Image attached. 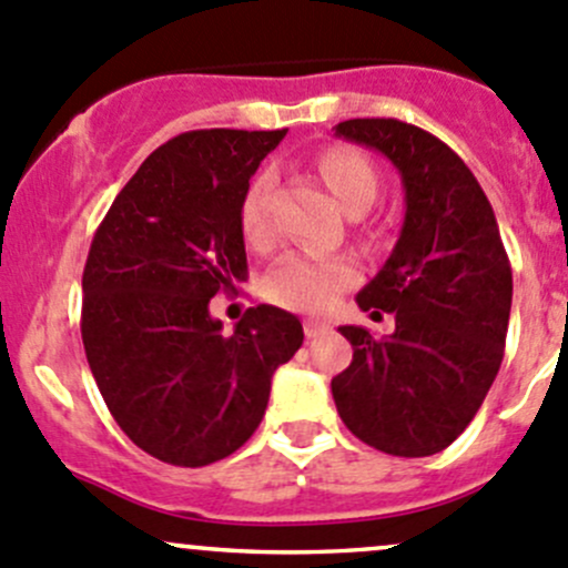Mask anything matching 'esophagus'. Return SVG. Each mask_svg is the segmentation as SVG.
<instances>
[{"label":"esophagus","instance_id":"34e87169","mask_svg":"<svg viewBox=\"0 0 568 568\" xmlns=\"http://www.w3.org/2000/svg\"><path fill=\"white\" fill-rule=\"evenodd\" d=\"M305 335H307V341H313V337H321L324 335V332H329V324H326V321H318V318H305Z\"/></svg>","mask_w":568,"mask_h":568}]
</instances>
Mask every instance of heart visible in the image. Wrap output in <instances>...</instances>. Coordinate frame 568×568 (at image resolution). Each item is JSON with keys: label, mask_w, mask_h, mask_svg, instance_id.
I'll return each mask as SVG.
<instances>
[{"label": "heart", "mask_w": 568, "mask_h": 568, "mask_svg": "<svg viewBox=\"0 0 568 568\" xmlns=\"http://www.w3.org/2000/svg\"><path fill=\"white\" fill-rule=\"evenodd\" d=\"M316 168L321 181L348 214L368 209L379 192L374 164L357 148H326ZM268 189H272V181L268 175H261L252 181L242 200V233L252 250H268L274 244ZM354 280H357V268L346 255H285L266 274V296L274 305L288 307V311L324 313L348 285H354Z\"/></svg>", "instance_id": "obj_1"}]
</instances>
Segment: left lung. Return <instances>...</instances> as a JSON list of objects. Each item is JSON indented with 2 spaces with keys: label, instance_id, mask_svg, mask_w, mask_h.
<instances>
[{
  "label": "left lung",
  "instance_id": "8db88e82",
  "mask_svg": "<svg viewBox=\"0 0 568 568\" xmlns=\"http://www.w3.org/2000/svg\"><path fill=\"white\" fill-rule=\"evenodd\" d=\"M335 134L385 153L400 173L406 214L390 257L357 294L393 335L341 326L354 357L332 379L348 432L390 456L448 448L484 404L503 363L511 263L495 211L467 164L428 131L393 118H354Z\"/></svg>",
  "mask_w": 568,
  "mask_h": 568
}]
</instances>
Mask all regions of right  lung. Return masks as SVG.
Here are the masks:
<instances>
[{
  "label": "right lung",
  "mask_w": 568,
  "mask_h": 568,
  "mask_svg": "<svg viewBox=\"0 0 568 568\" xmlns=\"http://www.w3.org/2000/svg\"><path fill=\"white\" fill-rule=\"evenodd\" d=\"M280 131L200 129L151 153L95 231L82 274L90 371L125 437L175 467L242 448L261 423L274 371L305 341L274 305L233 332L209 302L247 280L242 200Z\"/></svg>",
  "instance_id": "1"
}]
</instances>
